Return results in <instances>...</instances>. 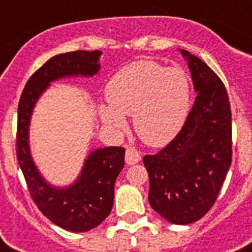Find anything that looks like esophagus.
<instances>
[{"label": "esophagus", "instance_id": "1", "mask_svg": "<svg viewBox=\"0 0 252 252\" xmlns=\"http://www.w3.org/2000/svg\"><path fill=\"white\" fill-rule=\"evenodd\" d=\"M141 159V156H140V152L134 148H126V162L128 165H134L137 163Z\"/></svg>", "mask_w": 252, "mask_h": 252}]
</instances>
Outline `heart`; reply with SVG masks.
<instances>
[{"label": "heart", "mask_w": 252, "mask_h": 252, "mask_svg": "<svg viewBox=\"0 0 252 252\" xmlns=\"http://www.w3.org/2000/svg\"><path fill=\"white\" fill-rule=\"evenodd\" d=\"M107 100L99 108L103 123L116 133L126 129L124 116H133L142 141L162 146L178 136L191 106V81L179 66L165 68L154 61H134L107 85Z\"/></svg>", "instance_id": "obj_1"}]
</instances>
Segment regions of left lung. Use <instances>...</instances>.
Listing matches in <instances>:
<instances>
[{"mask_svg":"<svg viewBox=\"0 0 252 252\" xmlns=\"http://www.w3.org/2000/svg\"><path fill=\"white\" fill-rule=\"evenodd\" d=\"M197 93L178 136L145 156L149 204L175 225L205 216L217 200L231 165V111L226 89L203 60L180 49Z\"/></svg>","mask_w":252,"mask_h":252,"instance_id":"obj_1","label":"left lung"}]
</instances>
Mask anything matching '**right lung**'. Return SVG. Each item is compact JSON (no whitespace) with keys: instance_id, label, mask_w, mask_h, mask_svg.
<instances>
[{"instance_id":"obj_1","label":"right lung","mask_w":252,"mask_h":252,"mask_svg":"<svg viewBox=\"0 0 252 252\" xmlns=\"http://www.w3.org/2000/svg\"><path fill=\"white\" fill-rule=\"evenodd\" d=\"M100 51H74L49 59L27 81L18 104L17 158L30 195L39 211L65 230L89 231L102 223L114 205L116 178L124 167L126 149L110 146L93 150L78 179L68 187L51 186L31 157L30 120L37 99L53 81L65 77H93L99 72Z\"/></svg>"}]
</instances>
